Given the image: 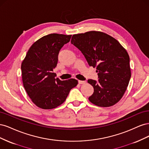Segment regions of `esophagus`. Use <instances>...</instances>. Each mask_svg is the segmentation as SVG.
<instances>
[{
	"label": "esophagus",
	"mask_w": 149,
	"mask_h": 149,
	"mask_svg": "<svg viewBox=\"0 0 149 149\" xmlns=\"http://www.w3.org/2000/svg\"><path fill=\"white\" fill-rule=\"evenodd\" d=\"M78 83H79V84H85V83H86V81H81V80H79V81H78Z\"/></svg>",
	"instance_id": "esophagus-1"
}]
</instances>
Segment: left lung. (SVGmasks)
I'll return each instance as SVG.
<instances>
[{
    "label": "left lung",
    "mask_w": 149,
    "mask_h": 149,
    "mask_svg": "<svg viewBox=\"0 0 149 149\" xmlns=\"http://www.w3.org/2000/svg\"><path fill=\"white\" fill-rule=\"evenodd\" d=\"M71 43L81 52L90 66L96 67L98 81L88 80L94 88L89 101L100 107L119 102L131 77L125 49L111 36L96 31L73 35Z\"/></svg>",
    "instance_id": "8db88e82"
}]
</instances>
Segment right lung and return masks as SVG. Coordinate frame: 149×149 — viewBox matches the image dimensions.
Wrapping results in <instances>:
<instances>
[{"label": "right lung", "mask_w": 149, "mask_h": 149, "mask_svg": "<svg viewBox=\"0 0 149 149\" xmlns=\"http://www.w3.org/2000/svg\"><path fill=\"white\" fill-rule=\"evenodd\" d=\"M71 37L58 33L44 36L31 46L22 63L25 91L35 104L42 109H51L61 105L70 90L78 84L75 79L61 81L53 73L60 49Z\"/></svg>", "instance_id": "add662e5"}]
</instances>
